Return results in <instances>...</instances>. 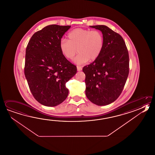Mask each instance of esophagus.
<instances>
[{"label": "esophagus", "mask_w": 155, "mask_h": 155, "mask_svg": "<svg viewBox=\"0 0 155 155\" xmlns=\"http://www.w3.org/2000/svg\"><path fill=\"white\" fill-rule=\"evenodd\" d=\"M77 71H80L82 70V66H77Z\"/></svg>", "instance_id": "1"}]
</instances>
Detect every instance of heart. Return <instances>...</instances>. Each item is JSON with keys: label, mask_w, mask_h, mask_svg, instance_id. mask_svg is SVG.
Listing matches in <instances>:
<instances>
[{"label": "heart", "mask_w": 155, "mask_h": 155, "mask_svg": "<svg viewBox=\"0 0 155 155\" xmlns=\"http://www.w3.org/2000/svg\"><path fill=\"white\" fill-rule=\"evenodd\" d=\"M67 37L68 40L62 39L60 41V50L64 58L68 60L73 59L77 52L79 53L74 60L76 64L94 61L101 53L104 38L102 33L97 30L78 28L71 31Z\"/></svg>", "instance_id": "1"}]
</instances>
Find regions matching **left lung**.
Segmentation results:
<instances>
[{
    "label": "left lung",
    "instance_id": "8db88e82",
    "mask_svg": "<svg viewBox=\"0 0 155 155\" xmlns=\"http://www.w3.org/2000/svg\"><path fill=\"white\" fill-rule=\"evenodd\" d=\"M101 31L104 46L99 56L83 68L85 74V94L99 106L114 102L120 97L129 72L128 51L118 33L105 25L91 26Z\"/></svg>",
    "mask_w": 155,
    "mask_h": 155
}]
</instances>
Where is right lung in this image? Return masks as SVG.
Here are the masks:
<instances>
[{
    "mask_svg": "<svg viewBox=\"0 0 155 155\" xmlns=\"http://www.w3.org/2000/svg\"><path fill=\"white\" fill-rule=\"evenodd\" d=\"M71 26L50 25L32 36L26 49L24 72L29 89L38 102L56 106L67 98L66 83L77 67L62 54L59 43Z\"/></svg>",
    "mask_w": 155,
    "mask_h": 155,
    "instance_id": "1",
    "label": "right lung"
}]
</instances>
